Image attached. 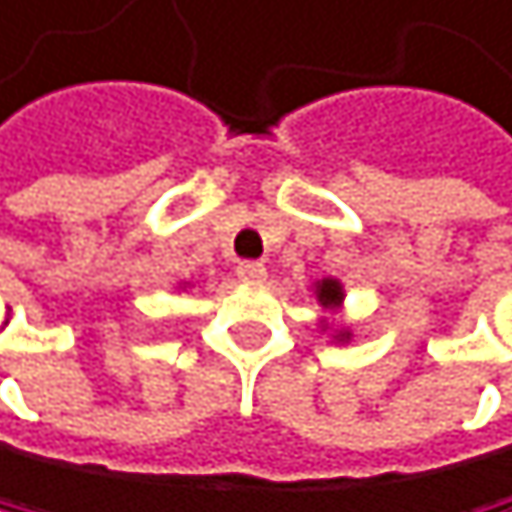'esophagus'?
Wrapping results in <instances>:
<instances>
[{"mask_svg": "<svg viewBox=\"0 0 512 512\" xmlns=\"http://www.w3.org/2000/svg\"><path fill=\"white\" fill-rule=\"evenodd\" d=\"M235 274H238V280H245V283H261L267 277V267L261 261H242L235 267Z\"/></svg>", "mask_w": 512, "mask_h": 512, "instance_id": "1", "label": "esophagus"}]
</instances>
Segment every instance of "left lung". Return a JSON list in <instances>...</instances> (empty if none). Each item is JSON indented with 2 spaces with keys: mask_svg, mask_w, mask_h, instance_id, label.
<instances>
[{
  "mask_svg": "<svg viewBox=\"0 0 512 512\" xmlns=\"http://www.w3.org/2000/svg\"><path fill=\"white\" fill-rule=\"evenodd\" d=\"M341 299H344V293H341V283H337V280H321L318 283V302H321V306H341ZM337 337H347L344 331L341 334H337Z\"/></svg>",
  "mask_w": 512,
  "mask_h": 512,
  "instance_id": "obj_1",
  "label": "left lung"
}]
</instances>
